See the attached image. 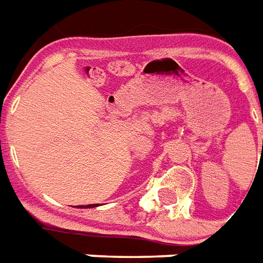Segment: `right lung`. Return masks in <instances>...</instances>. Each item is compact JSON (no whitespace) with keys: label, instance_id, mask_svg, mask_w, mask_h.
I'll list each match as a JSON object with an SVG mask.
<instances>
[{"label":"right lung","instance_id":"right-lung-1","mask_svg":"<svg viewBox=\"0 0 263 263\" xmlns=\"http://www.w3.org/2000/svg\"><path fill=\"white\" fill-rule=\"evenodd\" d=\"M96 206H99V203H93V205H86V206L81 205V206H78V208H85V209H86V208H96Z\"/></svg>","mask_w":263,"mask_h":263}]
</instances>
